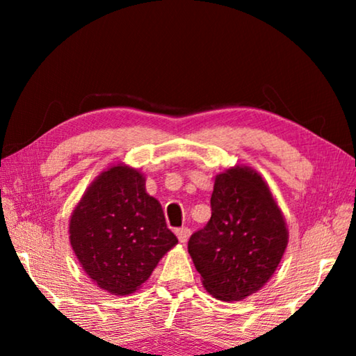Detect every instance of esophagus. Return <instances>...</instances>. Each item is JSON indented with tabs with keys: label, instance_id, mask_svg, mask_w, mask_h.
<instances>
[{
	"label": "esophagus",
	"instance_id": "1",
	"mask_svg": "<svg viewBox=\"0 0 356 356\" xmlns=\"http://www.w3.org/2000/svg\"><path fill=\"white\" fill-rule=\"evenodd\" d=\"M190 234H191V231H190L188 227H179V229H176V236H177L180 243H186V242H188Z\"/></svg>",
	"mask_w": 356,
	"mask_h": 356
}]
</instances>
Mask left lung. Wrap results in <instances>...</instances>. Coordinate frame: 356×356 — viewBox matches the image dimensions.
Returning <instances> with one entry per match:
<instances>
[{
  "instance_id": "8db88e82",
  "label": "left lung",
  "mask_w": 356,
  "mask_h": 356,
  "mask_svg": "<svg viewBox=\"0 0 356 356\" xmlns=\"http://www.w3.org/2000/svg\"><path fill=\"white\" fill-rule=\"evenodd\" d=\"M210 206L212 216L190 237L188 252L212 297L245 300L267 284L284 256V215L261 174L240 165L216 174Z\"/></svg>"
}]
</instances>
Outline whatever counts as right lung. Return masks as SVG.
I'll return each instance as SVG.
<instances>
[{"mask_svg":"<svg viewBox=\"0 0 356 356\" xmlns=\"http://www.w3.org/2000/svg\"><path fill=\"white\" fill-rule=\"evenodd\" d=\"M69 240L94 284L113 295L136 292L177 245L146 176L125 163L95 177L69 220Z\"/></svg>","mask_w":356,"mask_h":356,"instance_id":"obj_1","label":"right lung"}]
</instances>
